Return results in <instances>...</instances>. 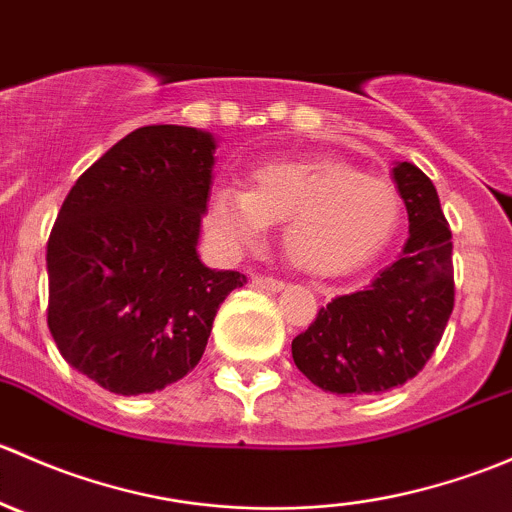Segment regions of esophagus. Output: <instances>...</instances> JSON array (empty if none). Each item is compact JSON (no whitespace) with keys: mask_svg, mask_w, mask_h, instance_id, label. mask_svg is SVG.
<instances>
[{"mask_svg":"<svg viewBox=\"0 0 512 512\" xmlns=\"http://www.w3.org/2000/svg\"><path fill=\"white\" fill-rule=\"evenodd\" d=\"M252 287H257V289H267V292H280V289H285V282L272 280V277L252 275Z\"/></svg>","mask_w":512,"mask_h":512,"instance_id":"34e87169","label":"esophagus"}]
</instances>
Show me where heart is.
Masks as SVG:
<instances>
[{
	"label": "heart",
	"mask_w": 512,
	"mask_h": 512,
	"mask_svg": "<svg viewBox=\"0 0 512 512\" xmlns=\"http://www.w3.org/2000/svg\"><path fill=\"white\" fill-rule=\"evenodd\" d=\"M401 200L394 185L339 158L272 160L250 173V190L225 185L205 208L210 237L227 252L282 223V250L297 270L339 277L369 265L394 237Z\"/></svg>",
	"instance_id": "1"
}]
</instances>
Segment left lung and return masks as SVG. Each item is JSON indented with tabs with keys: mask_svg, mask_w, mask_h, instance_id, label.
Here are the masks:
<instances>
[{
	"mask_svg": "<svg viewBox=\"0 0 512 512\" xmlns=\"http://www.w3.org/2000/svg\"><path fill=\"white\" fill-rule=\"evenodd\" d=\"M409 213L404 255L361 292L334 297L292 339V359L332 394H381L414 379L453 312V242L436 188L414 163L391 170Z\"/></svg>",
	"mask_w": 512,
	"mask_h": 512,
	"instance_id": "obj_1",
	"label": "left lung"
}]
</instances>
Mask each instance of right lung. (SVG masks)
<instances>
[{"instance_id": "obj_1", "label": "right lung", "mask_w": 512, "mask_h": 512, "mask_svg": "<svg viewBox=\"0 0 512 512\" xmlns=\"http://www.w3.org/2000/svg\"><path fill=\"white\" fill-rule=\"evenodd\" d=\"M213 153L208 131L136 128L76 180L51 227L49 332L106 391L153 394L183 379L218 307L245 285L198 255Z\"/></svg>"}]
</instances>
